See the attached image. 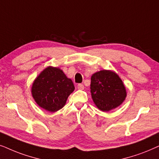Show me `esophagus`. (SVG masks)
<instances>
[{
    "instance_id": "34e87169",
    "label": "esophagus",
    "mask_w": 159,
    "mask_h": 159,
    "mask_svg": "<svg viewBox=\"0 0 159 159\" xmlns=\"http://www.w3.org/2000/svg\"><path fill=\"white\" fill-rule=\"evenodd\" d=\"M78 89H80V90H83L84 89V86L83 85V84H78Z\"/></svg>"
}]
</instances>
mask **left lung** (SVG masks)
Segmentation results:
<instances>
[{
  "label": "left lung",
  "mask_w": 159,
  "mask_h": 159,
  "mask_svg": "<svg viewBox=\"0 0 159 159\" xmlns=\"http://www.w3.org/2000/svg\"><path fill=\"white\" fill-rule=\"evenodd\" d=\"M90 92L93 102L97 108L107 112L118 107L125 100L126 87L115 72L102 70L91 77Z\"/></svg>",
  "instance_id": "left-lung-1"
}]
</instances>
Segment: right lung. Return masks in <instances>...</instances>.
Listing matches in <instances>:
<instances>
[{
	"instance_id": "1",
	"label": "right lung",
	"mask_w": 159,
	"mask_h": 159,
	"mask_svg": "<svg viewBox=\"0 0 159 159\" xmlns=\"http://www.w3.org/2000/svg\"><path fill=\"white\" fill-rule=\"evenodd\" d=\"M75 89L73 81L60 67L48 66L34 80L31 93L39 107L48 112L58 111L66 104Z\"/></svg>"
}]
</instances>
